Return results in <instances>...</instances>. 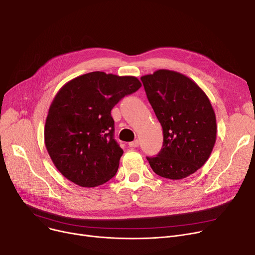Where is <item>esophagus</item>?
<instances>
[{"instance_id": "esophagus-1", "label": "esophagus", "mask_w": 255, "mask_h": 255, "mask_svg": "<svg viewBox=\"0 0 255 255\" xmlns=\"http://www.w3.org/2000/svg\"><path fill=\"white\" fill-rule=\"evenodd\" d=\"M138 145H139V140L138 139H135V140L129 142L130 148H136V146H138Z\"/></svg>"}]
</instances>
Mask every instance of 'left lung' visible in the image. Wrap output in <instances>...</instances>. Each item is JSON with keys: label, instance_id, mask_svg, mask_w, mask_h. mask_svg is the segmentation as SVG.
Masks as SVG:
<instances>
[{"label": "left lung", "instance_id": "1", "mask_svg": "<svg viewBox=\"0 0 255 255\" xmlns=\"http://www.w3.org/2000/svg\"><path fill=\"white\" fill-rule=\"evenodd\" d=\"M146 97L163 129V145L156 157H146L158 176L181 180L209 159L216 141V116L193 80L166 69L141 76Z\"/></svg>", "mask_w": 255, "mask_h": 255}]
</instances>
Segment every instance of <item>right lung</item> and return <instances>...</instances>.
Returning a JSON list of instances; mask_svg holds the SVG:
<instances>
[{"label":"right lung","instance_id":"right-lung-1","mask_svg":"<svg viewBox=\"0 0 255 255\" xmlns=\"http://www.w3.org/2000/svg\"><path fill=\"white\" fill-rule=\"evenodd\" d=\"M140 87L135 76L95 71L71 79L59 90L48 110L44 142L66 179L90 188L116 175L123 150L114 138L111 112Z\"/></svg>","mask_w":255,"mask_h":255}]
</instances>
